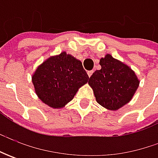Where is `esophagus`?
Returning <instances> with one entry per match:
<instances>
[{"mask_svg": "<svg viewBox=\"0 0 158 158\" xmlns=\"http://www.w3.org/2000/svg\"><path fill=\"white\" fill-rule=\"evenodd\" d=\"M87 74H88L89 77H90V76H91V75L93 74V71H92V70H89V71H88V72H87Z\"/></svg>", "mask_w": 158, "mask_h": 158, "instance_id": "1", "label": "esophagus"}]
</instances>
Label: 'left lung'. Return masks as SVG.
Masks as SVG:
<instances>
[{
    "label": "left lung",
    "mask_w": 158,
    "mask_h": 158,
    "mask_svg": "<svg viewBox=\"0 0 158 158\" xmlns=\"http://www.w3.org/2000/svg\"><path fill=\"white\" fill-rule=\"evenodd\" d=\"M99 64L101 69L89 77V85L100 106L116 111L131 101L140 81L134 70L111 54L101 58Z\"/></svg>",
    "instance_id": "8db88e82"
}]
</instances>
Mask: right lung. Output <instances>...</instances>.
I'll return each mask as SVG.
<instances>
[{
  "instance_id": "obj_1",
  "label": "right lung",
  "mask_w": 158,
  "mask_h": 158,
  "mask_svg": "<svg viewBox=\"0 0 158 158\" xmlns=\"http://www.w3.org/2000/svg\"><path fill=\"white\" fill-rule=\"evenodd\" d=\"M31 78L40 100L54 109L66 106L89 80L82 62L66 52L46 60Z\"/></svg>"
}]
</instances>
